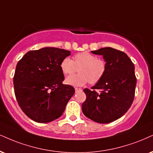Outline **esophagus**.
Masks as SVG:
<instances>
[{
    "label": "esophagus",
    "mask_w": 153,
    "mask_h": 153,
    "mask_svg": "<svg viewBox=\"0 0 153 153\" xmlns=\"http://www.w3.org/2000/svg\"><path fill=\"white\" fill-rule=\"evenodd\" d=\"M82 91V89L81 88H78V87L75 88V92H76V93H77V92H79V91Z\"/></svg>",
    "instance_id": "obj_1"
}]
</instances>
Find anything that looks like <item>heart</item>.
Masks as SVG:
<instances>
[{"label":"heart","instance_id":"obj_1","mask_svg":"<svg viewBox=\"0 0 153 153\" xmlns=\"http://www.w3.org/2000/svg\"><path fill=\"white\" fill-rule=\"evenodd\" d=\"M60 69L64 74L70 75L76 72L78 74L68 76L65 82L69 85L81 86L88 82L95 84L104 76L106 64L101 58H98L88 52H82L74 56L73 60L65 57L60 63Z\"/></svg>","mask_w":153,"mask_h":153}]
</instances>
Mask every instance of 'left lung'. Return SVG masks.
<instances>
[{
  "instance_id": "1",
  "label": "left lung",
  "mask_w": 153,
  "mask_h": 153,
  "mask_svg": "<svg viewBox=\"0 0 153 153\" xmlns=\"http://www.w3.org/2000/svg\"><path fill=\"white\" fill-rule=\"evenodd\" d=\"M91 52L103 55L106 70L91 89H84L86 99L82 111L94 121L108 123L123 116L133 103L137 82L134 64L125 52L112 48Z\"/></svg>"
}]
</instances>
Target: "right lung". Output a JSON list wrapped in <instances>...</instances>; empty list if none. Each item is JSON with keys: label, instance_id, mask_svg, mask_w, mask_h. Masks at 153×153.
Here are the masks:
<instances>
[{"label": "right lung", "instance_id": "add662e5", "mask_svg": "<svg viewBox=\"0 0 153 153\" xmlns=\"http://www.w3.org/2000/svg\"><path fill=\"white\" fill-rule=\"evenodd\" d=\"M70 51L44 48L27 52L18 62L13 77L14 91L20 108L37 123L59 118L74 94L73 86L63 84L60 63Z\"/></svg>", "mask_w": 153, "mask_h": 153}]
</instances>
